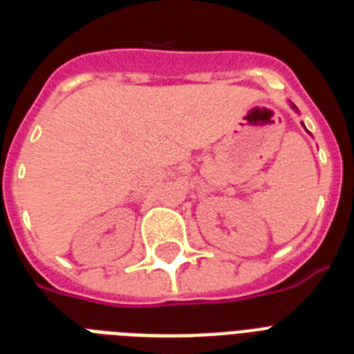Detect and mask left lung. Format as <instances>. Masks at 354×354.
<instances>
[{
  "label": "left lung",
  "mask_w": 354,
  "mask_h": 354,
  "mask_svg": "<svg viewBox=\"0 0 354 354\" xmlns=\"http://www.w3.org/2000/svg\"><path fill=\"white\" fill-rule=\"evenodd\" d=\"M294 108H296V106H294Z\"/></svg>",
  "instance_id": "left-lung-1"
}]
</instances>
